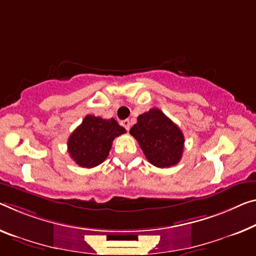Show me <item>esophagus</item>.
<instances>
[{
	"instance_id": "obj_1",
	"label": "esophagus",
	"mask_w": 256,
	"mask_h": 256,
	"mask_svg": "<svg viewBox=\"0 0 256 256\" xmlns=\"http://www.w3.org/2000/svg\"><path fill=\"white\" fill-rule=\"evenodd\" d=\"M121 124H122L124 127L126 129H127V130H129V128H130V121H129L128 119L121 121Z\"/></svg>"
}]
</instances>
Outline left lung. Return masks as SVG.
Here are the masks:
<instances>
[{"mask_svg": "<svg viewBox=\"0 0 256 256\" xmlns=\"http://www.w3.org/2000/svg\"><path fill=\"white\" fill-rule=\"evenodd\" d=\"M130 134L153 166L168 168L182 158L183 132L159 108H151L137 118Z\"/></svg>", "mask_w": 256, "mask_h": 256, "instance_id": "1", "label": "left lung"}]
</instances>
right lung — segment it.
Wrapping results in <instances>:
<instances>
[{"label": "right lung", "mask_w": 256, "mask_h": 256, "mask_svg": "<svg viewBox=\"0 0 256 256\" xmlns=\"http://www.w3.org/2000/svg\"><path fill=\"white\" fill-rule=\"evenodd\" d=\"M124 132L126 129L113 118L106 120L87 116L70 135L68 151L80 167H96L108 158L113 140Z\"/></svg>", "instance_id": "1"}]
</instances>
